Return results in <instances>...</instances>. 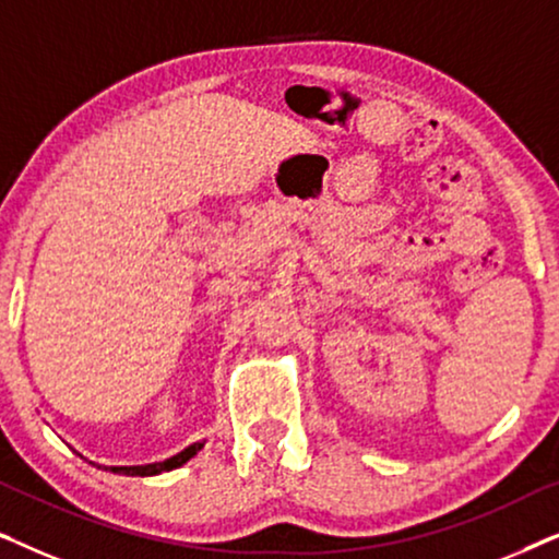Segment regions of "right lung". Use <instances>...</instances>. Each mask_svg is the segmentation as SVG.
I'll return each mask as SVG.
<instances>
[{
	"mask_svg": "<svg viewBox=\"0 0 559 559\" xmlns=\"http://www.w3.org/2000/svg\"><path fill=\"white\" fill-rule=\"evenodd\" d=\"M205 440L201 442H193V445H188L186 450H180L178 455L167 457V461H159V463H147V465H104V471H111V473H119V476H159V473H167V471H175L180 468V465H186L190 457L198 455L203 450ZM96 465V463H91Z\"/></svg>",
	"mask_w": 559,
	"mask_h": 559,
	"instance_id": "obj_1",
	"label": "right lung"
}]
</instances>
